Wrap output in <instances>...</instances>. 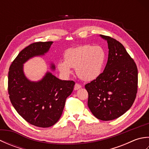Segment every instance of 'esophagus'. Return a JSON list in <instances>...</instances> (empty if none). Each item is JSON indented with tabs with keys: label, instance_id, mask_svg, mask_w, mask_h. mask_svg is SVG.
<instances>
[{
	"label": "esophagus",
	"instance_id": "obj_1",
	"mask_svg": "<svg viewBox=\"0 0 149 149\" xmlns=\"http://www.w3.org/2000/svg\"><path fill=\"white\" fill-rule=\"evenodd\" d=\"M82 88L81 85H80L79 84L76 83L74 86V90H77L79 89H80V88Z\"/></svg>",
	"mask_w": 149,
	"mask_h": 149
}]
</instances>
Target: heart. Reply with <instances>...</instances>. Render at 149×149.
<instances>
[{
    "label": "heart",
    "mask_w": 149,
    "mask_h": 149,
    "mask_svg": "<svg viewBox=\"0 0 149 149\" xmlns=\"http://www.w3.org/2000/svg\"><path fill=\"white\" fill-rule=\"evenodd\" d=\"M105 59L102 47L86 45L66 50L64 61H59L57 66L65 76L71 74V68H75L79 77L84 81H91L102 74Z\"/></svg>",
    "instance_id": "obj_1"
}]
</instances>
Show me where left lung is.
Here are the masks:
<instances>
[{
	"mask_svg": "<svg viewBox=\"0 0 149 149\" xmlns=\"http://www.w3.org/2000/svg\"><path fill=\"white\" fill-rule=\"evenodd\" d=\"M108 45V59L104 72L85 85L88 106L98 119L118 118L131 108L136 96L138 69L125 47L115 39L101 35Z\"/></svg>",
	"mask_w": 149,
	"mask_h": 149,
	"instance_id": "obj_1",
	"label": "left lung"
}]
</instances>
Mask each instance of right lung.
Returning <instances> with one entry per match:
<instances>
[{
	"mask_svg": "<svg viewBox=\"0 0 149 149\" xmlns=\"http://www.w3.org/2000/svg\"><path fill=\"white\" fill-rule=\"evenodd\" d=\"M52 43L36 42L27 46L13 61L8 73V93L13 106L27 122L39 127H49L58 121L75 85L73 81H62L49 71L38 81H31L25 75L24 63L45 56ZM50 65L54 71V64Z\"/></svg>",
	"mask_w": 149,
	"mask_h": 149,
	"instance_id": "add662e5",
	"label": "right lung"
}]
</instances>
